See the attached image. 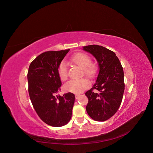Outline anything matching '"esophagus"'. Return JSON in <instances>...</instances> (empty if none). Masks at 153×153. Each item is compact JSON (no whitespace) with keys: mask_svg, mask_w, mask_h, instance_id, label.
Masks as SVG:
<instances>
[{"mask_svg":"<svg viewBox=\"0 0 153 153\" xmlns=\"http://www.w3.org/2000/svg\"><path fill=\"white\" fill-rule=\"evenodd\" d=\"M79 96H80V94H76V95H75V97H76V99H78L79 97Z\"/></svg>","mask_w":153,"mask_h":153,"instance_id":"34e87169","label":"esophagus"}]
</instances>
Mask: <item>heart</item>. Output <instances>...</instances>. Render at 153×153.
Instances as JSON below:
<instances>
[{
	"mask_svg": "<svg viewBox=\"0 0 153 153\" xmlns=\"http://www.w3.org/2000/svg\"><path fill=\"white\" fill-rule=\"evenodd\" d=\"M70 61L82 68L85 76L88 77H93L97 72L96 67L91 64V59L87 55L83 53H77L70 58ZM58 73L62 80H65L68 77V65L66 62L62 61L58 69ZM89 86V82L86 79H72L68 81L64 85L67 91L73 93H81Z\"/></svg>",
	"mask_w": 153,
	"mask_h": 153,
	"instance_id": "b5f03b06",
	"label": "heart"
}]
</instances>
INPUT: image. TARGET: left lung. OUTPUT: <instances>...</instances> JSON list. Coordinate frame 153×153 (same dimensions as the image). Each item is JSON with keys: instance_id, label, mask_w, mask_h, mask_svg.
Returning <instances> with one entry per match:
<instances>
[{"instance_id": "1", "label": "left lung", "mask_w": 153, "mask_h": 153, "mask_svg": "<svg viewBox=\"0 0 153 153\" xmlns=\"http://www.w3.org/2000/svg\"><path fill=\"white\" fill-rule=\"evenodd\" d=\"M83 48L94 56L99 68L95 83L85 93L89 100L86 112L94 120L105 121L112 117L121 105L125 87L123 68L112 51L98 45ZM94 88L98 93L93 92Z\"/></svg>"}]
</instances>
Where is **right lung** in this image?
Masks as SVG:
<instances>
[{
    "label": "right lung",
    "mask_w": 153,
    "mask_h": 153,
    "mask_svg": "<svg viewBox=\"0 0 153 153\" xmlns=\"http://www.w3.org/2000/svg\"><path fill=\"white\" fill-rule=\"evenodd\" d=\"M70 49L48 51L38 56L30 64L27 73L29 94L39 117L53 127L66 125L72 116L75 95L71 92L56 95L62 82L58 67Z\"/></svg>",
    "instance_id": "1"
}]
</instances>
